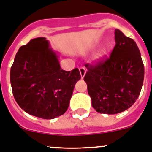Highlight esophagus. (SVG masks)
<instances>
[{
  "instance_id": "34e87169",
  "label": "esophagus",
  "mask_w": 152,
  "mask_h": 152,
  "mask_svg": "<svg viewBox=\"0 0 152 152\" xmlns=\"http://www.w3.org/2000/svg\"><path fill=\"white\" fill-rule=\"evenodd\" d=\"M80 76H81V78L83 79L85 75H86V69L84 68V67H80Z\"/></svg>"
}]
</instances>
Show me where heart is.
Instances as JSON below:
<instances>
[{
	"instance_id": "obj_1",
	"label": "heart",
	"mask_w": 152,
	"mask_h": 152,
	"mask_svg": "<svg viewBox=\"0 0 152 152\" xmlns=\"http://www.w3.org/2000/svg\"><path fill=\"white\" fill-rule=\"evenodd\" d=\"M100 58H101V54H100V53H99V54H97L96 56L95 59L96 61H99L100 59Z\"/></svg>"
}]
</instances>
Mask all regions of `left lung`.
<instances>
[{"mask_svg": "<svg viewBox=\"0 0 152 152\" xmlns=\"http://www.w3.org/2000/svg\"><path fill=\"white\" fill-rule=\"evenodd\" d=\"M116 45L109 58L95 66L86 64L84 76L93 107L100 113L115 114L127 110L138 98L145 68L133 39L116 29Z\"/></svg>", "mask_w": 152, "mask_h": 152, "instance_id": "obj_1", "label": "left lung"}]
</instances>
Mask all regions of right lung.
Here are the masks:
<instances>
[{
    "mask_svg": "<svg viewBox=\"0 0 152 152\" xmlns=\"http://www.w3.org/2000/svg\"><path fill=\"white\" fill-rule=\"evenodd\" d=\"M58 56L42 37L20 47L15 56L10 75L12 92L20 107L31 115L54 119L68 109L81 76L78 68L62 69Z\"/></svg>",
    "mask_w": 152,
    "mask_h": 152,
    "instance_id": "obj_1",
    "label": "right lung"
}]
</instances>
